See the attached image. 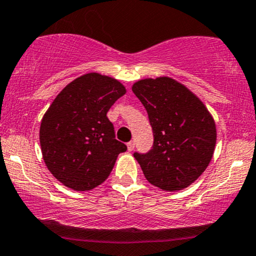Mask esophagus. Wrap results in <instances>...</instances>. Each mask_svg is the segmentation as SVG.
I'll return each mask as SVG.
<instances>
[{
  "label": "esophagus",
  "instance_id": "34e87169",
  "mask_svg": "<svg viewBox=\"0 0 256 256\" xmlns=\"http://www.w3.org/2000/svg\"><path fill=\"white\" fill-rule=\"evenodd\" d=\"M126 145H128V151H134V140L128 142V143L126 144Z\"/></svg>",
  "mask_w": 256,
  "mask_h": 256
}]
</instances>
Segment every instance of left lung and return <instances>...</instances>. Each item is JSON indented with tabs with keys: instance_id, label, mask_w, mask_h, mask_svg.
Wrapping results in <instances>:
<instances>
[{
	"instance_id": "8db88e82",
	"label": "left lung",
	"mask_w": 256,
	"mask_h": 256,
	"mask_svg": "<svg viewBox=\"0 0 256 256\" xmlns=\"http://www.w3.org/2000/svg\"><path fill=\"white\" fill-rule=\"evenodd\" d=\"M132 90L146 110L154 132L151 150L134 154L145 178L166 192L189 186L214 154V118L192 90L171 78L139 80Z\"/></svg>"
}]
</instances>
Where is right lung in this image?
I'll return each mask as SVG.
<instances>
[{
  "label": "right lung",
  "instance_id": "1",
  "mask_svg": "<svg viewBox=\"0 0 256 256\" xmlns=\"http://www.w3.org/2000/svg\"><path fill=\"white\" fill-rule=\"evenodd\" d=\"M125 93L118 80L87 73L53 100L41 120L40 144L46 166L64 186L92 190L105 182L118 154L128 150L106 116Z\"/></svg>",
  "mask_w": 256,
  "mask_h": 256
}]
</instances>
